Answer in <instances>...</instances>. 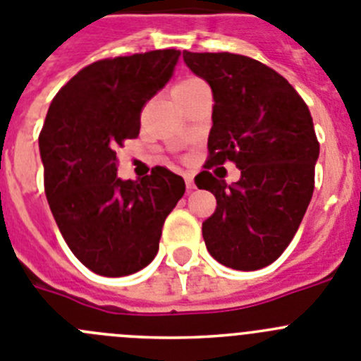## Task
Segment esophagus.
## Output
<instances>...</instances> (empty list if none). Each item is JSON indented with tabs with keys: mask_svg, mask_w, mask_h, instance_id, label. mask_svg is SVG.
Instances as JSON below:
<instances>
[{
	"mask_svg": "<svg viewBox=\"0 0 361 361\" xmlns=\"http://www.w3.org/2000/svg\"><path fill=\"white\" fill-rule=\"evenodd\" d=\"M184 183H186L188 190H195V180L191 173H184Z\"/></svg>",
	"mask_w": 361,
	"mask_h": 361,
	"instance_id": "34e87169",
	"label": "esophagus"
}]
</instances>
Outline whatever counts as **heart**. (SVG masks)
Listing matches in <instances>:
<instances>
[{
    "label": "heart",
    "mask_w": 361,
    "mask_h": 361,
    "mask_svg": "<svg viewBox=\"0 0 361 361\" xmlns=\"http://www.w3.org/2000/svg\"><path fill=\"white\" fill-rule=\"evenodd\" d=\"M204 82L197 77H186L183 80H178L173 87V94H183V92L191 91V89L198 87V85H202Z\"/></svg>",
    "instance_id": "obj_1"
}]
</instances>
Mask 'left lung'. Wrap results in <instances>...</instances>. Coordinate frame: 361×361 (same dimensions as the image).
Masks as SVG:
<instances>
[{
	"mask_svg": "<svg viewBox=\"0 0 361 361\" xmlns=\"http://www.w3.org/2000/svg\"><path fill=\"white\" fill-rule=\"evenodd\" d=\"M188 68L213 89V127L200 190L216 198L202 224L211 256L234 270L274 263L295 236L315 188L320 145L299 92L272 68L238 53L183 51ZM231 160L233 187L209 170Z\"/></svg>",
	"mask_w": 361,
	"mask_h": 361,
	"instance_id": "left-lung-1",
	"label": "left lung"
}]
</instances>
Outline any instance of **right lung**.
I'll return each mask as SVG.
<instances>
[{"instance_id":"1","label":"right lung","mask_w":361,"mask_h":361,"mask_svg":"<svg viewBox=\"0 0 361 361\" xmlns=\"http://www.w3.org/2000/svg\"><path fill=\"white\" fill-rule=\"evenodd\" d=\"M178 55L155 49L85 66L55 94L39 134L53 218L77 259L100 276L145 269L186 190L164 166L121 180L116 157L137 137L141 111L171 77Z\"/></svg>"}]
</instances>
